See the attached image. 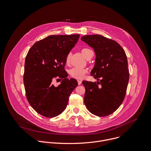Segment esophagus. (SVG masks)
I'll use <instances>...</instances> for the list:
<instances>
[{
	"instance_id": "1",
	"label": "esophagus",
	"mask_w": 151,
	"mask_h": 151,
	"mask_svg": "<svg viewBox=\"0 0 151 151\" xmlns=\"http://www.w3.org/2000/svg\"><path fill=\"white\" fill-rule=\"evenodd\" d=\"M78 85H81L82 83V81L81 80H78Z\"/></svg>"
}]
</instances>
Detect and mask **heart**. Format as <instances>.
I'll list each match as a JSON object with an SVG mask.
<instances>
[{
	"mask_svg": "<svg viewBox=\"0 0 151 151\" xmlns=\"http://www.w3.org/2000/svg\"><path fill=\"white\" fill-rule=\"evenodd\" d=\"M82 53L84 55V57L87 58V57L90 55L91 52H93V51L89 48H83L82 50ZM70 60V54H69L66 58V63H68L69 62ZM69 74L70 75L75 79H82L85 74L87 72V70L86 69H83V68H73L69 70Z\"/></svg>",
	"mask_w": 151,
	"mask_h": 151,
	"instance_id": "1",
	"label": "heart"
}]
</instances>
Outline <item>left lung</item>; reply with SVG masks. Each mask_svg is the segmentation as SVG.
<instances>
[{
    "instance_id": "1",
    "label": "left lung",
    "mask_w": 151,
    "mask_h": 151,
    "mask_svg": "<svg viewBox=\"0 0 151 151\" xmlns=\"http://www.w3.org/2000/svg\"><path fill=\"white\" fill-rule=\"evenodd\" d=\"M81 39L94 49L96 59L91 75L100 81L82 82L84 103L91 114L107 116L118 108L125 96L129 81L125 52L118 42L101 35H86Z\"/></svg>"
}]
</instances>
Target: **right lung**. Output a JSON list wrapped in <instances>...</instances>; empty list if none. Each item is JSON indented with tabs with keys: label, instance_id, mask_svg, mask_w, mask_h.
<instances>
[{
	"label": "right lung",
	"instance_id": "right-lung-1",
	"mask_svg": "<svg viewBox=\"0 0 151 151\" xmlns=\"http://www.w3.org/2000/svg\"><path fill=\"white\" fill-rule=\"evenodd\" d=\"M79 37L78 34L48 36L36 42L26 55L23 77L26 97L42 116L53 118L61 114L77 87V81L67 78L64 67L66 56ZM57 77L62 81L55 87L52 81Z\"/></svg>",
	"mask_w": 151,
	"mask_h": 151
}]
</instances>
